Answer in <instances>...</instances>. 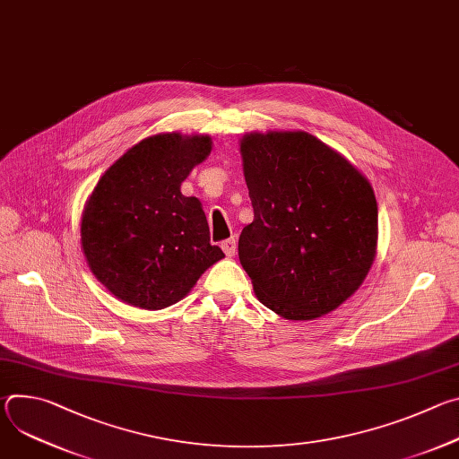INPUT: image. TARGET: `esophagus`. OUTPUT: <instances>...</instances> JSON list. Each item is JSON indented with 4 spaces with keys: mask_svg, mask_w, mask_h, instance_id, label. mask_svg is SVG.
<instances>
[{
    "mask_svg": "<svg viewBox=\"0 0 459 459\" xmlns=\"http://www.w3.org/2000/svg\"><path fill=\"white\" fill-rule=\"evenodd\" d=\"M221 248H223V252H225L229 257L236 255V252H238V241H236V238L225 239V241L221 243Z\"/></svg>",
    "mask_w": 459,
    "mask_h": 459,
    "instance_id": "esophagus-1",
    "label": "esophagus"
}]
</instances>
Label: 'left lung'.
<instances>
[{
  "instance_id": "1",
  "label": "left lung",
  "mask_w": 459,
  "mask_h": 459,
  "mask_svg": "<svg viewBox=\"0 0 459 459\" xmlns=\"http://www.w3.org/2000/svg\"><path fill=\"white\" fill-rule=\"evenodd\" d=\"M239 152L254 221L241 230L238 252L255 298L292 321L336 310L376 257L370 181L303 130L247 133Z\"/></svg>"
}]
</instances>
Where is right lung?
<instances>
[{
    "instance_id": "add662e5",
    "label": "right lung",
    "mask_w": 459,
    "mask_h": 459,
    "mask_svg": "<svg viewBox=\"0 0 459 459\" xmlns=\"http://www.w3.org/2000/svg\"><path fill=\"white\" fill-rule=\"evenodd\" d=\"M212 151L207 134L163 133L130 147L100 178L82 214V248L117 299L161 310L183 299L221 257L198 198L181 183Z\"/></svg>"
}]
</instances>
